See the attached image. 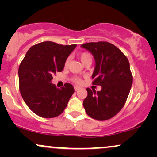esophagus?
<instances>
[{"label": "esophagus", "instance_id": "1", "mask_svg": "<svg viewBox=\"0 0 157 157\" xmlns=\"http://www.w3.org/2000/svg\"><path fill=\"white\" fill-rule=\"evenodd\" d=\"M80 89V88L79 87V86H75V91H78V90Z\"/></svg>", "mask_w": 157, "mask_h": 157}]
</instances>
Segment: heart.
<instances>
[{
    "instance_id": "obj_1",
    "label": "heart",
    "mask_w": 157,
    "mask_h": 157,
    "mask_svg": "<svg viewBox=\"0 0 157 157\" xmlns=\"http://www.w3.org/2000/svg\"><path fill=\"white\" fill-rule=\"evenodd\" d=\"M79 57H80L81 61H82L83 63H85L86 61L89 60H92V57H91V54H89V52H82V53H80V55H79ZM69 60L70 59L67 58L66 60V61H65V64H64L65 67H68V64H69ZM72 81L77 84H81L82 82V79H81L80 77H77V76H75L72 77Z\"/></svg>"
}]
</instances>
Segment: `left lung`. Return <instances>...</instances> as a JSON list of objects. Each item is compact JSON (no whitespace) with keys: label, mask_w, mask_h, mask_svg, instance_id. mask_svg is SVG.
Here are the masks:
<instances>
[{"label":"left lung","mask_w":157,"mask_h":157,"mask_svg":"<svg viewBox=\"0 0 157 157\" xmlns=\"http://www.w3.org/2000/svg\"><path fill=\"white\" fill-rule=\"evenodd\" d=\"M91 52L96 62L92 75L93 85L101 86V91L87 88L83 100L86 112L97 120L113 117L125 104L133 82L127 57L114 45L105 41L82 44Z\"/></svg>","instance_id":"8db88e82"}]
</instances>
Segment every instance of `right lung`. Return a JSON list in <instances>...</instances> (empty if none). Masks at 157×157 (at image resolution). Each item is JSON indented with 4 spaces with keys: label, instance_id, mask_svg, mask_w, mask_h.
Returning <instances> with one entry per match:
<instances>
[{
    "label": "right lung",
    "instance_id": "obj_1",
    "mask_svg": "<svg viewBox=\"0 0 157 157\" xmlns=\"http://www.w3.org/2000/svg\"><path fill=\"white\" fill-rule=\"evenodd\" d=\"M77 46L45 41L27 52L18 69L19 89L28 107L39 117L53 118L61 114L75 92L71 84L57 89L51 83L53 75L60 72L65 61Z\"/></svg>",
    "mask_w": 157,
    "mask_h": 157
}]
</instances>
